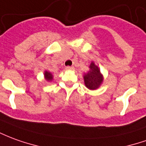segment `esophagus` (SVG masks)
Masks as SVG:
<instances>
[{"mask_svg":"<svg viewBox=\"0 0 146 146\" xmlns=\"http://www.w3.org/2000/svg\"><path fill=\"white\" fill-rule=\"evenodd\" d=\"M66 69L68 70V71H74V70H75V67H73V66H72V67H69V66H68V67H66Z\"/></svg>","mask_w":146,"mask_h":146,"instance_id":"34e87169","label":"esophagus"}]
</instances>
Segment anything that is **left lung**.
<instances>
[{"label":"left lung","mask_w":146,"mask_h":146,"mask_svg":"<svg viewBox=\"0 0 146 146\" xmlns=\"http://www.w3.org/2000/svg\"><path fill=\"white\" fill-rule=\"evenodd\" d=\"M89 71L83 74L84 84L89 90H94L98 89L103 83V75L100 71V68L94 63V61L90 63Z\"/></svg>","instance_id":"left-lung-1"}]
</instances>
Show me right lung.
<instances>
[{
  "mask_svg": "<svg viewBox=\"0 0 146 146\" xmlns=\"http://www.w3.org/2000/svg\"><path fill=\"white\" fill-rule=\"evenodd\" d=\"M44 79H45L47 82H48V83L52 82V80H53V75H52V73L49 71H46V70L44 71Z\"/></svg>",
  "mask_w": 146,
  "mask_h": 146,
  "instance_id": "right-lung-1",
  "label": "right lung"
}]
</instances>
